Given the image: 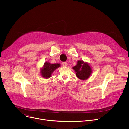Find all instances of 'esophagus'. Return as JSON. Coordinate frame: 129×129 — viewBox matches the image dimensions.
I'll use <instances>...</instances> for the list:
<instances>
[{"instance_id":"1","label":"esophagus","mask_w":129,"mask_h":129,"mask_svg":"<svg viewBox=\"0 0 129 129\" xmlns=\"http://www.w3.org/2000/svg\"><path fill=\"white\" fill-rule=\"evenodd\" d=\"M62 65L64 67H66L67 66V63L66 62H63L62 63Z\"/></svg>"}]
</instances>
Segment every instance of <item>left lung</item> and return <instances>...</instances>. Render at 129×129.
Instances as JSON below:
<instances>
[{
	"label": "left lung",
	"instance_id": "8db88e82",
	"mask_svg": "<svg viewBox=\"0 0 129 129\" xmlns=\"http://www.w3.org/2000/svg\"><path fill=\"white\" fill-rule=\"evenodd\" d=\"M72 68L76 71L77 77L82 80L88 79L92 71L89 64L83 61H78L77 64Z\"/></svg>",
	"mask_w": 129,
	"mask_h": 129
}]
</instances>
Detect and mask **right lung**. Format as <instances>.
I'll return each instance as SVG.
<instances>
[{
	"mask_svg": "<svg viewBox=\"0 0 129 129\" xmlns=\"http://www.w3.org/2000/svg\"><path fill=\"white\" fill-rule=\"evenodd\" d=\"M60 66V64H50L45 62L43 67L41 69V75L42 77L48 79L51 77L52 72L57 68Z\"/></svg>",
	"mask_w": 129,
	"mask_h": 129,
	"instance_id": "right-lung-1",
	"label": "right lung"
}]
</instances>
